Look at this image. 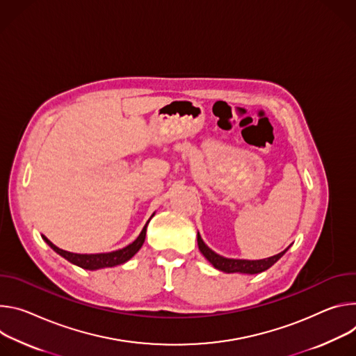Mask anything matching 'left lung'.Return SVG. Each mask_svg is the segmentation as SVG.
I'll use <instances>...</instances> for the list:
<instances>
[{"mask_svg": "<svg viewBox=\"0 0 356 356\" xmlns=\"http://www.w3.org/2000/svg\"><path fill=\"white\" fill-rule=\"evenodd\" d=\"M198 246H200L201 253L207 257V260L215 268L225 271V273H246V274H257V273L267 270L268 267H271L275 261H277L290 248L289 246L284 252L275 254V256H271L268 259H263V260H238V259H226V257H222V256L216 254L215 252H212L204 243L200 233H198Z\"/></svg>", "mask_w": 356, "mask_h": 356, "instance_id": "obj_1", "label": "left lung"}]
</instances>
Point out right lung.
I'll use <instances>...</instances> for the list:
<instances>
[{"label": "right lung", "mask_w": 356, "mask_h": 356, "mask_svg": "<svg viewBox=\"0 0 356 356\" xmlns=\"http://www.w3.org/2000/svg\"><path fill=\"white\" fill-rule=\"evenodd\" d=\"M148 222L143 227L138 238L131 245H129L124 249L111 252V253H99V254H77V253H70V252H66V250H62V249L56 248L51 241H48L45 238V236H42V238L58 254L65 257L67 261H70V263H73V264H76L79 267H82V268H86V270H97V268H103V267H113V266H117V264H123L127 260H130L141 249V246L144 243Z\"/></svg>", "instance_id": "right-lung-1"}]
</instances>
